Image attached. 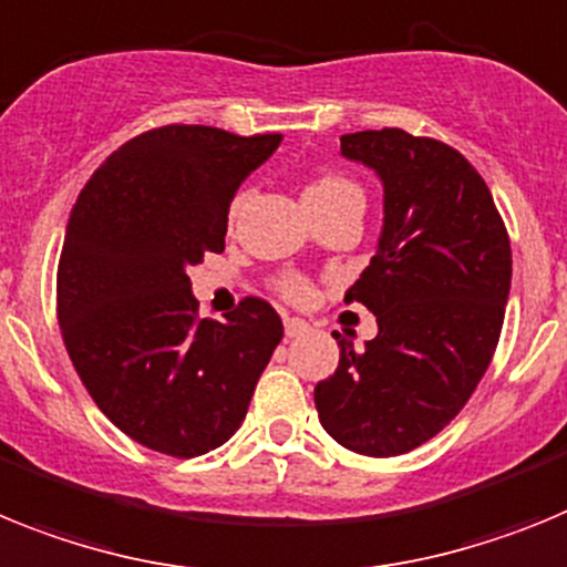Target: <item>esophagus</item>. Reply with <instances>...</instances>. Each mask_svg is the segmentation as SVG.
<instances>
[{"label": "esophagus", "mask_w": 567, "mask_h": 567, "mask_svg": "<svg viewBox=\"0 0 567 567\" xmlns=\"http://www.w3.org/2000/svg\"><path fill=\"white\" fill-rule=\"evenodd\" d=\"M302 333H308V322H305V319L285 317V337L297 339V337H302Z\"/></svg>", "instance_id": "1"}]
</instances>
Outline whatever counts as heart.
<instances>
[{
	"instance_id": "b5f03b06",
	"label": "heart",
	"mask_w": 567,
	"mask_h": 567,
	"mask_svg": "<svg viewBox=\"0 0 567 567\" xmlns=\"http://www.w3.org/2000/svg\"><path fill=\"white\" fill-rule=\"evenodd\" d=\"M348 194H359L357 185L339 174L317 176V179H313L311 185L305 188V199H337V196H348ZM243 202H245V194L236 196L234 208H230V216L239 214ZM282 293L288 299H293V302H305V299L311 297V288H308V282H305V279L288 277V279H282Z\"/></svg>"
}]
</instances>
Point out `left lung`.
Segmentation results:
<instances>
[{
    "instance_id": "left-lung-1",
    "label": "left lung",
    "mask_w": 567,
    "mask_h": 567,
    "mask_svg": "<svg viewBox=\"0 0 567 567\" xmlns=\"http://www.w3.org/2000/svg\"><path fill=\"white\" fill-rule=\"evenodd\" d=\"M344 159L382 182V230L344 302L377 317L357 351L339 342L333 377L313 388L319 422L348 451L400 456L462 411L499 342L511 243L471 162L400 127L344 134Z\"/></svg>"
}]
</instances>
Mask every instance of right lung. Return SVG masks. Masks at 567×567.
<instances>
[{
    "mask_svg": "<svg viewBox=\"0 0 567 567\" xmlns=\"http://www.w3.org/2000/svg\"><path fill=\"white\" fill-rule=\"evenodd\" d=\"M282 134L167 125L113 151L71 210L56 311L82 385L113 425L167 456L228 442L282 339L265 299L196 319L190 265L223 254L236 190Z\"/></svg>",
    "mask_w": 567,
    "mask_h": 567,
    "instance_id": "add662e5",
    "label": "right lung"
}]
</instances>
